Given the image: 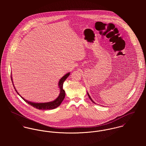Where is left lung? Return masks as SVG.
<instances>
[{
	"instance_id": "obj_1",
	"label": "left lung",
	"mask_w": 146,
	"mask_h": 146,
	"mask_svg": "<svg viewBox=\"0 0 146 146\" xmlns=\"http://www.w3.org/2000/svg\"><path fill=\"white\" fill-rule=\"evenodd\" d=\"M88 97H89V98H90V100H91V101H92V102H93V103H94V101H93V100H92V98H91V97H90V96H89V94H88ZM94 104H95V103H94Z\"/></svg>"
}]
</instances>
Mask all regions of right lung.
Returning a JSON list of instances; mask_svg holds the SVG:
<instances>
[{"mask_svg": "<svg viewBox=\"0 0 146 146\" xmlns=\"http://www.w3.org/2000/svg\"><path fill=\"white\" fill-rule=\"evenodd\" d=\"M70 75V73H68L67 74H66L64 76H63L62 78L61 79V80H60L59 82V84H58V85H59V87H60V95L59 96L57 97V98H56V100H55L54 101H52V102H47V103H39V104H36V103H33V102H29V101H27V100H25L22 97H21V96L19 94V93L17 92L16 89H15L14 85H13V87L16 90V92L18 93V94H19L20 96H21V98L26 102H27L28 104L32 106L33 107L37 108V109H39V110H52V109H54L57 107H58L62 103V102L63 100V99L64 98V96H65V92L64 90L63 89V82L65 81V80L68 78V76H69ZM11 80H12V84H13V81H12V76H11Z\"/></svg>", "mask_w": 146, "mask_h": 146, "instance_id": "obj_1", "label": "right lung"}]
</instances>
